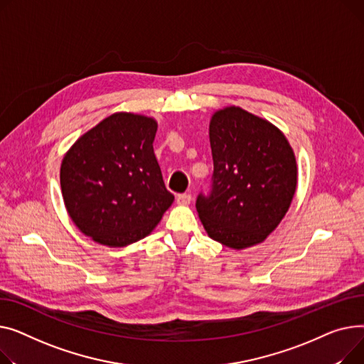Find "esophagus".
Wrapping results in <instances>:
<instances>
[{"label":"esophagus","mask_w":364,"mask_h":364,"mask_svg":"<svg viewBox=\"0 0 364 364\" xmlns=\"http://www.w3.org/2000/svg\"><path fill=\"white\" fill-rule=\"evenodd\" d=\"M176 201H178V204H181V205H186V204H189V203L192 201V196H191V194H179V196L176 197Z\"/></svg>","instance_id":"obj_1"}]
</instances>
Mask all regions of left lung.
<instances>
[{
	"mask_svg": "<svg viewBox=\"0 0 364 364\" xmlns=\"http://www.w3.org/2000/svg\"><path fill=\"white\" fill-rule=\"evenodd\" d=\"M213 176L197 197L208 237L242 250L263 242L281 223L296 188V163L285 135L240 107L210 122Z\"/></svg>",
	"mask_w": 364,
	"mask_h": 364,
	"instance_id": "obj_1",
	"label": "left lung"
}]
</instances>
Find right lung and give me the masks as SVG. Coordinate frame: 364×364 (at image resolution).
Returning <instances> with one entry per match:
<instances>
[{"mask_svg": "<svg viewBox=\"0 0 364 364\" xmlns=\"http://www.w3.org/2000/svg\"><path fill=\"white\" fill-rule=\"evenodd\" d=\"M157 122L116 113L82 135L60 168L63 200L94 241L124 247L151 232L175 197L166 189L153 142Z\"/></svg>", "mask_w": 364, "mask_h": 364, "instance_id": "obj_1", "label": "right lung"}]
</instances>
